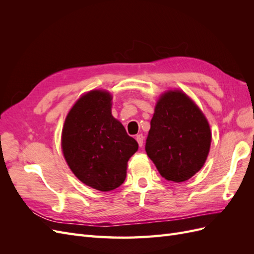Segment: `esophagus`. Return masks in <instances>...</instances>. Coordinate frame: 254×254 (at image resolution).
Returning <instances> with one entry per match:
<instances>
[{
    "label": "esophagus",
    "mask_w": 254,
    "mask_h": 254,
    "mask_svg": "<svg viewBox=\"0 0 254 254\" xmlns=\"http://www.w3.org/2000/svg\"><path fill=\"white\" fill-rule=\"evenodd\" d=\"M135 140H136L137 143H139L140 147H142V146H143V141H144V135L143 134H137L135 136Z\"/></svg>",
    "instance_id": "esophagus-1"
}]
</instances>
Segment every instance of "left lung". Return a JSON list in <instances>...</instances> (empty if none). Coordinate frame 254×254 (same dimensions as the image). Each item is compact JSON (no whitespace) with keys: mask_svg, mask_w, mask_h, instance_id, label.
Masks as SVG:
<instances>
[{"mask_svg":"<svg viewBox=\"0 0 254 254\" xmlns=\"http://www.w3.org/2000/svg\"><path fill=\"white\" fill-rule=\"evenodd\" d=\"M211 130L203 113L181 91L163 94L156 106L145 150L166 180H189L203 166Z\"/></svg>","mask_w":254,"mask_h":254,"instance_id":"obj_1","label":"left lung"}]
</instances>
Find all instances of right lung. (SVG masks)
Returning <instances> with one entry per match:
<instances>
[{"label":"right lung","mask_w":254,"mask_h":254,"mask_svg":"<svg viewBox=\"0 0 254 254\" xmlns=\"http://www.w3.org/2000/svg\"><path fill=\"white\" fill-rule=\"evenodd\" d=\"M110 93L91 91L68 112L61 137L71 171L87 186L102 191L125 181L127 162L139 148L111 114Z\"/></svg>","instance_id":"obj_1"}]
</instances>
